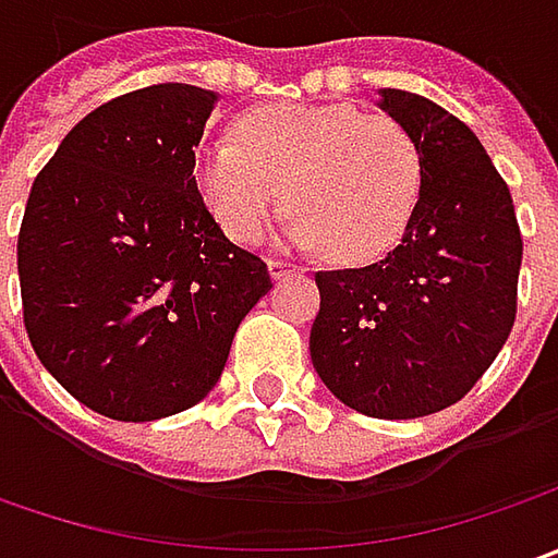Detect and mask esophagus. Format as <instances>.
Wrapping results in <instances>:
<instances>
[{"mask_svg":"<svg viewBox=\"0 0 558 558\" xmlns=\"http://www.w3.org/2000/svg\"><path fill=\"white\" fill-rule=\"evenodd\" d=\"M269 276L272 279H286V276H294L301 267H294V264H289V260H279V257H269Z\"/></svg>","mask_w":558,"mask_h":558,"instance_id":"34e87169","label":"esophagus"}]
</instances>
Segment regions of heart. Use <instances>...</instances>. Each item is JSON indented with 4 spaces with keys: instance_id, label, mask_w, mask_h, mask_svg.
Wrapping results in <instances>:
<instances>
[{
    "instance_id": "heart-1",
    "label": "heart",
    "mask_w": 558,
    "mask_h": 558,
    "mask_svg": "<svg viewBox=\"0 0 558 558\" xmlns=\"http://www.w3.org/2000/svg\"><path fill=\"white\" fill-rule=\"evenodd\" d=\"M235 140L202 145L195 183L239 245H257L286 202L291 242L341 264L381 257L413 220L422 151L388 114L279 101L242 114Z\"/></svg>"
}]
</instances>
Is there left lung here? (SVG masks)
<instances>
[{"label":"left lung","mask_w":558,"mask_h":558,"mask_svg":"<svg viewBox=\"0 0 558 558\" xmlns=\"http://www.w3.org/2000/svg\"><path fill=\"white\" fill-rule=\"evenodd\" d=\"M422 151L413 220L381 260L316 272L311 356L363 416L418 418L457 403L515 323L522 232L509 185L478 136L416 93L378 101Z\"/></svg>","instance_id":"left-lung-1"}]
</instances>
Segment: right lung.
Wrapping results in <instances>:
<instances>
[{"label":"right lung","mask_w":558,"mask_h":558,"mask_svg":"<svg viewBox=\"0 0 558 558\" xmlns=\"http://www.w3.org/2000/svg\"><path fill=\"white\" fill-rule=\"evenodd\" d=\"M217 96L155 83L98 105L33 180L17 232L24 329L80 403L118 422L195 407L272 289L204 207L195 145Z\"/></svg>","instance_id":"obj_1"}]
</instances>
